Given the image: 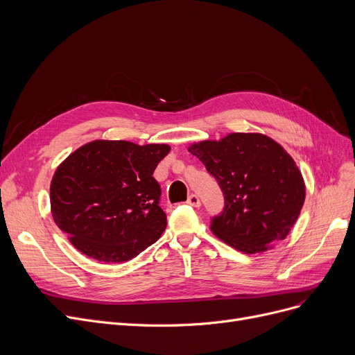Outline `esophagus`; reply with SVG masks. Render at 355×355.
<instances>
[{
    "instance_id": "34e87169",
    "label": "esophagus",
    "mask_w": 355,
    "mask_h": 355,
    "mask_svg": "<svg viewBox=\"0 0 355 355\" xmlns=\"http://www.w3.org/2000/svg\"><path fill=\"white\" fill-rule=\"evenodd\" d=\"M188 204H189L191 207L199 208V207H200V199H199V196L195 195V193H192V195L188 198Z\"/></svg>"
}]
</instances>
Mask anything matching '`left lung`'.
<instances>
[{
  "label": "left lung",
  "mask_w": 355,
  "mask_h": 355,
  "mask_svg": "<svg viewBox=\"0 0 355 355\" xmlns=\"http://www.w3.org/2000/svg\"><path fill=\"white\" fill-rule=\"evenodd\" d=\"M221 188L225 207L211 231L245 254L288 237L305 202V182L292 156L260 132H231L188 148Z\"/></svg>",
  "instance_id": "left-lung-1"
}]
</instances>
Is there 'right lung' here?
Returning a JSON list of instances; mask_svg holds the SVG:
<instances>
[{
	"label": "right lung",
	"mask_w": 355,
	"mask_h": 355,
	"mask_svg": "<svg viewBox=\"0 0 355 355\" xmlns=\"http://www.w3.org/2000/svg\"><path fill=\"white\" fill-rule=\"evenodd\" d=\"M171 146L95 140L56 168L50 207L56 225L82 254L123 263L156 243L166 228L153 178Z\"/></svg>",
	"instance_id": "right-lung-1"
}]
</instances>
